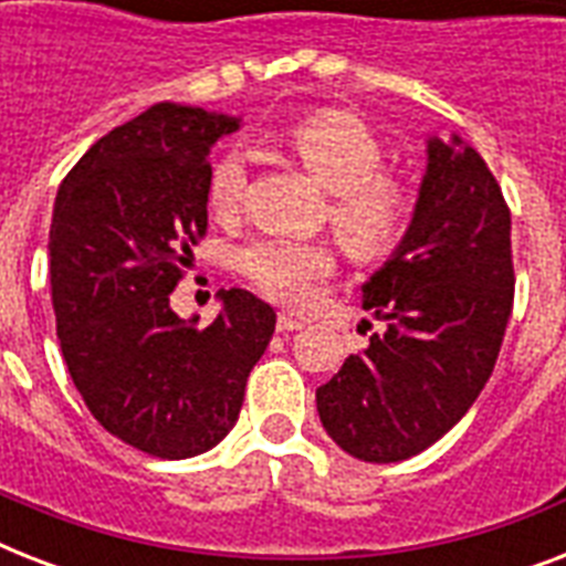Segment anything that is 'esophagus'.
<instances>
[{
  "instance_id": "obj_1",
  "label": "esophagus",
  "mask_w": 566,
  "mask_h": 566,
  "mask_svg": "<svg viewBox=\"0 0 566 566\" xmlns=\"http://www.w3.org/2000/svg\"><path fill=\"white\" fill-rule=\"evenodd\" d=\"M302 326H305V323L291 317V314H279V319H275V328H279V332H300Z\"/></svg>"
}]
</instances>
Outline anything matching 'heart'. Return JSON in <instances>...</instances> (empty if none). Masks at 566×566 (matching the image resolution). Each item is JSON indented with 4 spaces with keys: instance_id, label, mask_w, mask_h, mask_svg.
Here are the masks:
<instances>
[{
    "instance_id": "b5f03b06",
    "label": "heart",
    "mask_w": 566,
    "mask_h": 566,
    "mask_svg": "<svg viewBox=\"0 0 566 566\" xmlns=\"http://www.w3.org/2000/svg\"><path fill=\"white\" fill-rule=\"evenodd\" d=\"M287 144L308 172L332 193V226L358 255H381L402 238L411 202L396 179L381 172L385 153L370 128L353 114L319 111L287 132ZM247 185L243 155L229 149L208 170L205 199L213 217L238 211ZM238 270L266 300L305 305L323 279L335 270V252L326 243L261 238L238 252Z\"/></svg>"
}]
</instances>
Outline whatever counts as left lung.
<instances>
[{"instance_id": "1", "label": "left lung", "mask_w": 566, "mask_h": 566, "mask_svg": "<svg viewBox=\"0 0 566 566\" xmlns=\"http://www.w3.org/2000/svg\"><path fill=\"white\" fill-rule=\"evenodd\" d=\"M426 153L411 226L361 287L385 332L317 387L328 438L370 464L417 455L470 411L514 305L511 211L493 172L458 135L429 137Z\"/></svg>"}]
</instances>
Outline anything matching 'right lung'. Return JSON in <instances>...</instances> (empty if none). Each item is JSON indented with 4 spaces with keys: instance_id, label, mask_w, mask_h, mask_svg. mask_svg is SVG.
<instances>
[{
    "instance_id": "add662e5",
    "label": "right lung",
    "mask_w": 566,
    "mask_h": 566,
    "mask_svg": "<svg viewBox=\"0 0 566 566\" xmlns=\"http://www.w3.org/2000/svg\"><path fill=\"white\" fill-rule=\"evenodd\" d=\"M238 128L158 102L99 137L57 188L49 279L66 370L102 429L146 455L217 447L275 332V311L240 287L217 293L205 328L170 308L208 229V153Z\"/></svg>"
}]
</instances>
